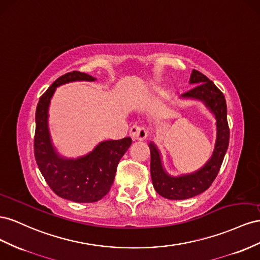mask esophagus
<instances>
[{"label":"esophagus","instance_id":"34e87169","mask_svg":"<svg viewBox=\"0 0 260 260\" xmlns=\"http://www.w3.org/2000/svg\"><path fill=\"white\" fill-rule=\"evenodd\" d=\"M147 129L142 125H133L129 131V135L134 140H144L147 137Z\"/></svg>","mask_w":260,"mask_h":260}]
</instances>
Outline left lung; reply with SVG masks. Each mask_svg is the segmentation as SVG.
I'll list each match as a JSON object with an SVG mask.
<instances>
[{
  "mask_svg": "<svg viewBox=\"0 0 260 260\" xmlns=\"http://www.w3.org/2000/svg\"><path fill=\"white\" fill-rule=\"evenodd\" d=\"M190 84L196 86L182 94V98L200 100L205 103L217 120V139L211 158L198 171L181 176L169 175L162 167L160 151L153 143L149 144L151 154L150 173L154 189L168 199H187L208 189L216 179L229 147L230 129L226 118V102L224 95L203 73L192 70Z\"/></svg>",
  "mask_w": 260,
  "mask_h": 260,
  "instance_id": "1",
  "label": "left lung"
}]
</instances>
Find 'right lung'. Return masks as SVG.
I'll use <instances>...</instances> for the list:
<instances>
[{
	"label": "right lung",
	"instance_id": "right-lung-1",
	"mask_svg": "<svg viewBox=\"0 0 260 260\" xmlns=\"http://www.w3.org/2000/svg\"><path fill=\"white\" fill-rule=\"evenodd\" d=\"M76 80L93 81L95 78L77 71L68 73L40 97L36 110L34 151L41 174L57 196L75 203H94L106 196L112 186L117 165L129 148L132 138L106 140L77 159L63 158L56 152L48 126L50 101L56 87Z\"/></svg>",
	"mask_w": 260,
	"mask_h": 260
}]
</instances>
